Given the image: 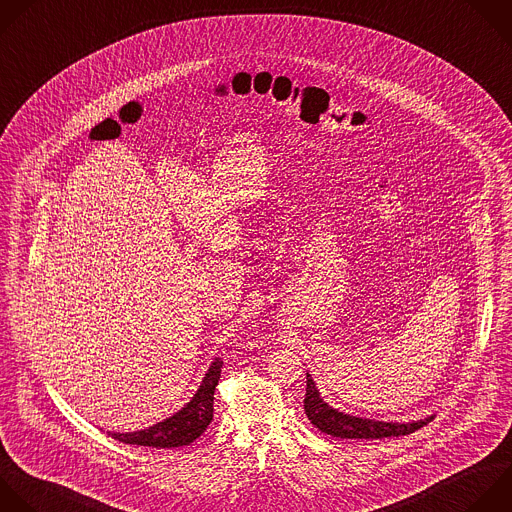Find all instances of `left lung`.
I'll use <instances>...</instances> for the list:
<instances>
[{
  "instance_id": "8db88e82",
  "label": "left lung",
  "mask_w": 512,
  "mask_h": 512,
  "mask_svg": "<svg viewBox=\"0 0 512 512\" xmlns=\"http://www.w3.org/2000/svg\"><path fill=\"white\" fill-rule=\"evenodd\" d=\"M303 408L307 418L315 428H319L323 434L335 436V438H364V440H374V438H390V436H406L416 432L418 428L426 426L434 416H428L424 420L416 422H382V420H370V418H358L350 416L346 412H339L331 408L321 396L307 374V388H305V400Z\"/></svg>"
}]
</instances>
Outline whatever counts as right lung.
Returning <instances> with one entry per match:
<instances>
[{"instance_id":"right-lung-1","label":"right lung","mask_w":512,"mask_h":512,"mask_svg":"<svg viewBox=\"0 0 512 512\" xmlns=\"http://www.w3.org/2000/svg\"><path fill=\"white\" fill-rule=\"evenodd\" d=\"M223 360L217 358L209 372L203 378V384L199 386L193 400L181 408L177 414L170 418L138 432H108L112 438L124 444H136V446H152V448H177L187 446L195 442L211 424L213 420V400H215V388L221 378Z\"/></svg>"}]
</instances>
